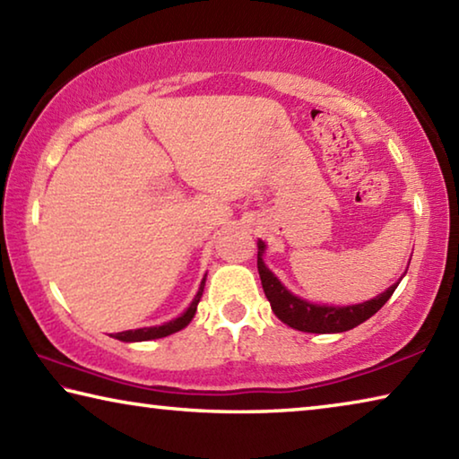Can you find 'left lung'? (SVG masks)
<instances>
[{
  "mask_svg": "<svg viewBox=\"0 0 459 459\" xmlns=\"http://www.w3.org/2000/svg\"><path fill=\"white\" fill-rule=\"evenodd\" d=\"M263 253H265V243L259 240L257 243V269L261 277L263 291H265L271 309L283 324L295 328L299 332H312V333H336L352 330L356 325L367 322L370 316H375L380 307H383L388 298L397 290L399 281L388 287L385 293L377 295L375 299L364 301V304L356 306H320L309 304V301L293 295L287 287L279 281V279L271 273L269 267L263 261Z\"/></svg>",
  "mask_w": 459,
  "mask_h": 459,
  "instance_id": "8db88e82",
  "label": "left lung"
}]
</instances>
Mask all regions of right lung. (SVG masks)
Here are the masks:
<instances>
[{"label": "right lung", "mask_w": 459, "mask_h": 459, "mask_svg": "<svg viewBox=\"0 0 459 459\" xmlns=\"http://www.w3.org/2000/svg\"><path fill=\"white\" fill-rule=\"evenodd\" d=\"M204 281H206V277L202 279L200 290H198V293H196V298L192 299L190 307L186 309V312H184L180 317H176V320H172V322H166V324H161V325H152V328H139V330L119 332V333H115V338L121 340V342H145V340L166 338V336H169V333L180 332L182 328H186V325H188V324L192 322L194 314H196L198 301H200V298H202V291H204Z\"/></svg>", "instance_id": "1"}]
</instances>
